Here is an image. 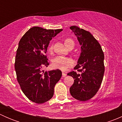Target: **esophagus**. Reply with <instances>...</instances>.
Returning <instances> with one entry per match:
<instances>
[{"label": "esophagus", "instance_id": "34e87169", "mask_svg": "<svg viewBox=\"0 0 122 122\" xmlns=\"http://www.w3.org/2000/svg\"><path fill=\"white\" fill-rule=\"evenodd\" d=\"M62 77H66V76H67V74H66V72H64V71H62Z\"/></svg>", "mask_w": 122, "mask_h": 122}]
</instances>
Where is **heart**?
I'll return each instance as SVG.
<instances>
[{
  "label": "heart",
  "mask_w": 122,
  "mask_h": 122,
  "mask_svg": "<svg viewBox=\"0 0 122 122\" xmlns=\"http://www.w3.org/2000/svg\"><path fill=\"white\" fill-rule=\"evenodd\" d=\"M64 44L67 48L70 45H73V46L74 45V42L70 38H67V39H65ZM52 48H52V45H49L48 48V51L50 52H52ZM52 67L54 68L65 71L73 66L74 61L70 58L62 56H58L52 60Z\"/></svg>",
  "instance_id": "heart-1"
}]
</instances>
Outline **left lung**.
<instances>
[{"label": "left lung", "mask_w": 122, "mask_h": 122, "mask_svg": "<svg viewBox=\"0 0 122 122\" xmlns=\"http://www.w3.org/2000/svg\"><path fill=\"white\" fill-rule=\"evenodd\" d=\"M70 29L81 46L74 71L67 74L74 79L70 88V94L78 100L87 101L96 95L102 84L104 72V53L90 32L76 26H72Z\"/></svg>", "instance_id": "obj_1"}]
</instances>
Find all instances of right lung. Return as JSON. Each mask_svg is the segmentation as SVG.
I'll return each mask as SVG.
<instances>
[{
	"label": "right lung",
	"mask_w": 122,
	"mask_h": 122,
	"mask_svg": "<svg viewBox=\"0 0 122 122\" xmlns=\"http://www.w3.org/2000/svg\"><path fill=\"white\" fill-rule=\"evenodd\" d=\"M62 30L34 26L19 42L15 62L17 80L25 95L34 103L42 104L50 100L62 76L60 70H42L49 65L45 54L50 41Z\"/></svg>",
	"instance_id": "add662e5"
}]
</instances>
